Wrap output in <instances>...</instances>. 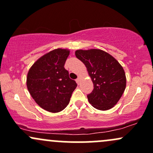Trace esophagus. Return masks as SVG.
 I'll return each instance as SVG.
<instances>
[{"label": "esophagus", "mask_w": 153, "mask_h": 153, "mask_svg": "<svg viewBox=\"0 0 153 153\" xmlns=\"http://www.w3.org/2000/svg\"><path fill=\"white\" fill-rule=\"evenodd\" d=\"M76 83L78 84V85H79V83H80V76H78V78H77L76 79Z\"/></svg>", "instance_id": "esophagus-1"}]
</instances>
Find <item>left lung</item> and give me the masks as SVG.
I'll return each instance as SVG.
<instances>
[{
  "label": "left lung",
  "instance_id": "1",
  "mask_svg": "<svg viewBox=\"0 0 153 153\" xmlns=\"http://www.w3.org/2000/svg\"><path fill=\"white\" fill-rule=\"evenodd\" d=\"M75 55L86 66L93 83V90L88 95L92 106L98 110L114 107L120 99L126 87L125 71L119 62L99 49L78 50Z\"/></svg>",
  "mask_w": 153,
  "mask_h": 153
}]
</instances>
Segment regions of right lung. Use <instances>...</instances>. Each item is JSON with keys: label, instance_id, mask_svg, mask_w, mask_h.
<instances>
[{"label": "right lung", "instance_id": "right-lung-1", "mask_svg": "<svg viewBox=\"0 0 153 153\" xmlns=\"http://www.w3.org/2000/svg\"><path fill=\"white\" fill-rule=\"evenodd\" d=\"M70 50L57 48L39 58L27 72V90L36 103L50 112L61 111L69 103L77 84L64 65Z\"/></svg>", "mask_w": 153, "mask_h": 153}]
</instances>
